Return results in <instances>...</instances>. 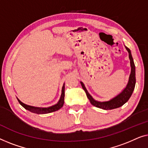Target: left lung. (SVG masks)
I'll return each mask as SVG.
<instances>
[{
    "label": "left lung",
    "instance_id": "obj_1",
    "mask_svg": "<svg viewBox=\"0 0 148 148\" xmlns=\"http://www.w3.org/2000/svg\"><path fill=\"white\" fill-rule=\"evenodd\" d=\"M125 48L127 50L129 53V58L130 60V64H131V74L129 78V81L127 84L125 88H124V90L122 91L120 94H119L117 96H116L115 97H114L113 99H112L109 101H105V102H100L95 101L93 99L90 94H89L88 91H87L86 88H85L84 84L82 82H80V84L82 85V88L84 89L85 92H86L87 97L90 101V103L92 104L93 106H95L96 107L100 108V109H103L105 110H111L116 109L121 107L124 105L125 103H127L128 101V100L130 99V98L132 96L134 90L135 88V86H136V66H135L134 59H133L132 53H131L130 49L127 47Z\"/></svg>",
    "mask_w": 148,
    "mask_h": 148
}]
</instances>
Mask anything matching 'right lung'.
Returning <instances> with one entry per match:
<instances>
[{"label": "right lung", "mask_w": 148, "mask_h": 148, "mask_svg": "<svg viewBox=\"0 0 148 148\" xmlns=\"http://www.w3.org/2000/svg\"><path fill=\"white\" fill-rule=\"evenodd\" d=\"M64 90H65V85H63L62 86V95L61 97H60V101H58V103L56 105H54L51 107H46V108H41V107H32V106H29L27 105H25L23 103H22L21 101H20L19 99H17L18 103H20V105H21L25 109L28 110L32 113H37V114H46V113H51V112H54L58 111L60 109L63 107L64 103V96H65V94H64Z\"/></svg>", "instance_id": "obj_1"}]
</instances>
